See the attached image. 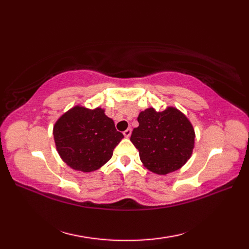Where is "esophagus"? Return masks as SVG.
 <instances>
[{
	"label": "esophagus",
	"instance_id": "1",
	"mask_svg": "<svg viewBox=\"0 0 249 249\" xmlns=\"http://www.w3.org/2000/svg\"><path fill=\"white\" fill-rule=\"evenodd\" d=\"M124 136L126 137V138H128V137H130V135H131V129L130 128H127V129H126L125 131H124Z\"/></svg>",
	"mask_w": 249,
	"mask_h": 249
}]
</instances>
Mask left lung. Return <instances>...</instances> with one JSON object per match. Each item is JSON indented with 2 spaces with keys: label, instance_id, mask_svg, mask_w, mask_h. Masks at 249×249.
I'll return each mask as SVG.
<instances>
[{
  "label": "left lung",
  "instance_id": "1",
  "mask_svg": "<svg viewBox=\"0 0 249 249\" xmlns=\"http://www.w3.org/2000/svg\"><path fill=\"white\" fill-rule=\"evenodd\" d=\"M138 122L130 141L146 169L163 176L186 163L195 146V130L186 115L174 107L161 112L149 108L139 113Z\"/></svg>",
  "mask_w": 249,
  "mask_h": 249
}]
</instances>
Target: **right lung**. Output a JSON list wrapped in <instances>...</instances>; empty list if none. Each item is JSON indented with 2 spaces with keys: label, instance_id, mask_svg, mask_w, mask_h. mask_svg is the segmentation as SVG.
Instances as JSON below:
<instances>
[{
  "label": "right lung",
  "instance_id": "add662e5",
  "mask_svg": "<svg viewBox=\"0 0 249 249\" xmlns=\"http://www.w3.org/2000/svg\"><path fill=\"white\" fill-rule=\"evenodd\" d=\"M53 137L63 161L82 172L104 166L124 138L104 109L92 110L81 106L68 110L55 122Z\"/></svg>",
  "mask_w": 249,
  "mask_h": 249
}]
</instances>
